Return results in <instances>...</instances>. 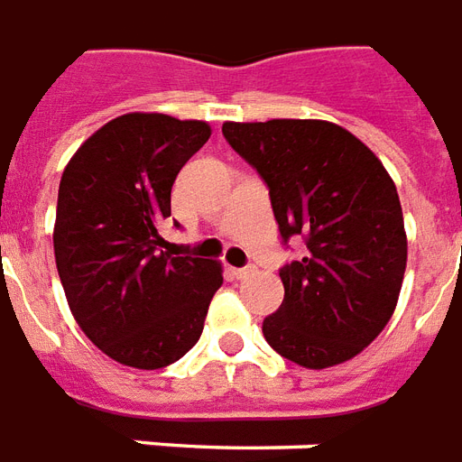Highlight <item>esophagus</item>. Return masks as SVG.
Here are the masks:
<instances>
[{"instance_id":"esophagus-1","label":"esophagus","mask_w":462,"mask_h":462,"mask_svg":"<svg viewBox=\"0 0 462 462\" xmlns=\"http://www.w3.org/2000/svg\"><path fill=\"white\" fill-rule=\"evenodd\" d=\"M255 273L254 265H248V268H231V275H234L236 281H245V278H251Z\"/></svg>"}]
</instances>
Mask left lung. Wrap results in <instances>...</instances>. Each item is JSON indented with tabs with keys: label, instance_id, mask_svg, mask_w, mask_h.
Instances as JSON below:
<instances>
[{
	"label": "left lung",
	"instance_id": "1",
	"mask_svg": "<svg viewBox=\"0 0 462 462\" xmlns=\"http://www.w3.org/2000/svg\"><path fill=\"white\" fill-rule=\"evenodd\" d=\"M224 137L271 189L282 238L308 255L281 271L285 298L263 319L268 345L305 369L356 356L392 319L409 241L396 184L342 125L275 117L224 123Z\"/></svg>",
	"mask_w": 462,
	"mask_h": 462
}]
</instances>
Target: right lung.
I'll return each mask as SVG.
<instances>
[{
  "instance_id": "right-lung-1",
  "label": "right lung",
  "mask_w": 462,
  "mask_h": 462,
  "mask_svg": "<svg viewBox=\"0 0 462 462\" xmlns=\"http://www.w3.org/2000/svg\"><path fill=\"white\" fill-rule=\"evenodd\" d=\"M211 137L207 120L127 113L97 127L59 187L53 254L93 345L125 366L162 369L197 345L224 265L164 248L171 184Z\"/></svg>"
}]
</instances>
